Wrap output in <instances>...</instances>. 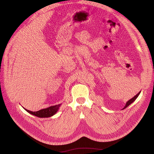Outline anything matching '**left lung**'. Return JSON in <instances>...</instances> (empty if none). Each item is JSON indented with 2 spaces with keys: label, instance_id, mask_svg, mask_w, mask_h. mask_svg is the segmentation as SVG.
I'll return each instance as SVG.
<instances>
[{
  "label": "left lung",
  "instance_id": "obj_1",
  "mask_svg": "<svg viewBox=\"0 0 154 154\" xmlns=\"http://www.w3.org/2000/svg\"><path fill=\"white\" fill-rule=\"evenodd\" d=\"M139 94H140V92H139V93H138V94H136V96H135L134 97H132V98H131V99H130V100H128L127 102V103H126V105H125V107H124V108L123 109H125V108H127V107L128 106H129L130 104H131V103H133V102L135 101V100H136V99H137V97L139 96Z\"/></svg>",
  "mask_w": 154,
  "mask_h": 154
}]
</instances>
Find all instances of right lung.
Instances as JSON below:
<instances>
[{
    "mask_svg": "<svg viewBox=\"0 0 154 154\" xmlns=\"http://www.w3.org/2000/svg\"><path fill=\"white\" fill-rule=\"evenodd\" d=\"M60 105L61 104H58L57 105H53V106H51L47 109H44L40 110L36 112H32L30 111L29 110H27L26 109H24L27 112H29V114L34 115L36 117L38 118H49V117H51L53 115H54L57 112Z\"/></svg>",
    "mask_w": 154,
    "mask_h": 154,
    "instance_id": "obj_1",
    "label": "right lung"
}]
</instances>
